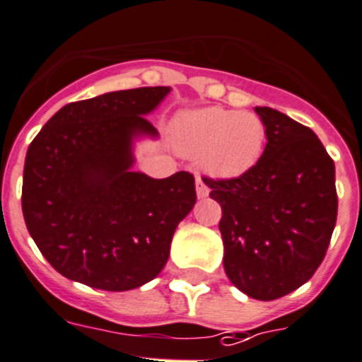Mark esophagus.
I'll list each match as a JSON object with an SVG mask.
<instances>
[{"label":"esophagus","mask_w":362,"mask_h":362,"mask_svg":"<svg viewBox=\"0 0 362 362\" xmlns=\"http://www.w3.org/2000/svg\"><path fill=\"white\" fill-rule=\"evenodd\" d=\"M195 190H197V197H199V199L208 197L209 188H208V185H206L204 179L201 177V175H197V179H195Z\"/></svg>","instance_id":"esophagus-1"}]
</instances>
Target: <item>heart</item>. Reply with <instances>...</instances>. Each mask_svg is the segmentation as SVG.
I'll list each match as a JSON object with an SVG mask.
<instances>
[{
	"label": "heart",
	"mask_w": 362,
	"mask_h": 362,
	"mask_svg": "<svg viewBox=\"0 0 362 362\" xmlns=\"http://www.w3.org/2000/svg\"><path fill=\"white\" fill-rule=\"evenodd\" d=\"M267 127L259 115L223 108L192 112L177 126V147L202 158L206 170L218 177H238L259 161Z\"/></svg>",
	"instance_id": "heart-1"
}]
</instances>
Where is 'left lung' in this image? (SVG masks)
<instances>
[{
  "mask_svg": "<svg viewBox=\"0 0 362 362\" xmlns=\"http://www.w3.org/2000/svg\"><path fill=\"white\" fill-rule=\"evenodd\" d=\"M259 161L230 179L204 177L222 208L223 270L256 300H275L313 277L325 257L338 194L334 161L313 129L268 106Z\"/></svg>",
  "mask_w": 362,
  "mask_h": 362,
  "instance_id": "1",
  "label": "left lung"
}]
</instances>
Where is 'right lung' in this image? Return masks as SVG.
Listing matches in <instances>:
<instances>
[{
  "label": "right lung",
  "mask_w": 362,
  "mask_h": 362,
  "mask_svg": "<svg viewBox=\"0 0 362 362\" xmlns=\"http://www.w3.org/2000/svg\"><path fill=\"white\" fill-rule=\"evenodd\" d=\"M170 92H108L58 110L30 144L23 215L51 267L71 281L126 291L153 281L170 254L177 223L192 211L195 179L133 172V139L156 136L146 119Z\"/></svg>",
  "instance_id": "right-lung-1"
}]
</instances>
